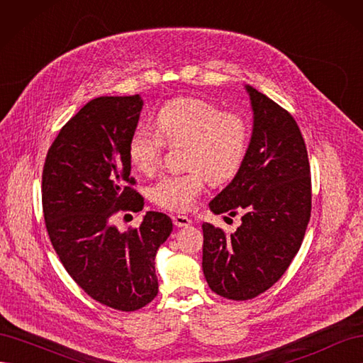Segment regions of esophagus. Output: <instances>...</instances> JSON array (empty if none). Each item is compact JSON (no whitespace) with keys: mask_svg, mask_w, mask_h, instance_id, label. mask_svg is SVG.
Wrapping results in <instances>:
<instances>
[{"mask_svg":"<svg viewBox=\"0 0 363 363\" xmlns=\"http://www.w3.org/2000/svg\"><path fill=\"white\" fill-rule=\"evenodd\" d=\"M172 223L175 227H189L192 224L191 219L184 215H174L172 216Z\"/></svg>","mask_w":363,"mask_h":363,"instance_id":"obj_1","label":"esophagus"}]
</instances>
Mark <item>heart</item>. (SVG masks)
I'll return each mask as SVG.
<instances>
[{"label": "heart", "mask_w": 363, "mask_h": 363, "mask_svg": "<svg viewBox=\"0 0 363 363\" xmlns=\"http://www.w3.org/2000/svg\"><path fill=\"white\" fill-rule=\"evenodd\" d=\"M156 128L138 125L128 140V159L142 174H152L160 163L164 144L183 147L180 174H167L151 186L150 200L164 211H189L204 188L206 179L223 183L242 164L250 125L244 116L223 112L200 98H175L160 107Z\"/></svg>", "instance_id": "b5f03b06"}]
</instances>
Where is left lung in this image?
<instances>
[{"label":"left lung","instance_id":"1","mask_svg":"<svg viewBox=\"0 0 363 363\" xmlns=\"http://www.w3.org/2000/svg\"><path fill=\"white\" fill-rule=\"evenodd\" d=\"M252 131L233 180L208 203L215 215L242 213L232 235L203 224V272L215 294L251 300L268 291L298 252L311 219L309 157L295 119L245 86Z\"/></svg>","mask_w":363,"mask_h":363}]
</instances>
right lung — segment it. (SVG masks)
<instances>
[{
  "label": "right lung",
  "instance_id": "right-lung-1",
  "mask_svg": "<svg viewBox=\"0 0 363 363\" xmlns=\"http://www.w3.org/2000/svg\"><path fill=\"white\" fill-rule=\"evenodd\" d=\"M142 106L140 95L89 101L62 127L42 172L43 218L65 269L94 300L123 312L155 300V259L172 232L159 212L124 233L113 224L115 212L144 207L127 152Z\"/></svg>",
  "mask_w": 363,
  "mask_h": 363
}]
</instances>
